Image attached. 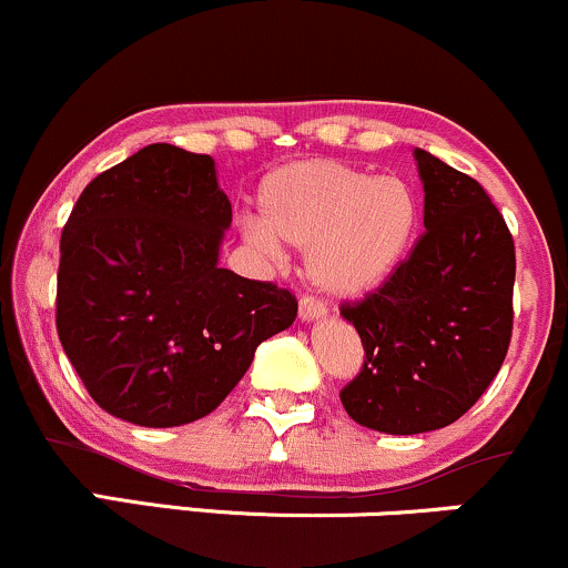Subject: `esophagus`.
I'll list each match as a JSON object with an SVG mask.
<instances>
[{"instance_id":"1","label":"esophagus","mask_w":568,"mask_h":568,"mask_svg":"<svg viewBox=\"0 0 568 568\" xmlns=\"http://www.w3.org/2000/svg\"><path fill=\"white\" fill-rule=\"evenodd\" d=\"M300 318L303 322H322V318L326 316V308L324 303H318L316 297H300Z\"/></svg>"}]
</instances>
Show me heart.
Wrapping results in <instances>:
<instances>
[{"mask_svg":"<svg viewBox=\"0 0 568 568\" xmlns=\"http://www.w3.org/2000/svg\"><path fill=\"white\" fill-rule=\"evenodd\" d=\"M260 215L244 223L252 250L268 257L282 255V244L305 250L311 284L351 300L369 295L398 268L417 229V199L396 175L308 159L263 180Z\"/></svg>","mask_w":568,"mask_h":568,"instance_id":"1","label":"heart"}]
</instances>
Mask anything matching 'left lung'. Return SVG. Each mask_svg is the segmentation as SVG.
I'll list each match as a JSON object with an SVG mask.
<instances>
[{"mask_svg": "<svg viewBox=\"0 0 568 568\" xmlns=\"http://www.w3.org/2000/svg\"><path fill=\"white\" fill-rule=\"evenodd\" d=\"M425 191V233L390 278L343 303L364 366L339 390L364 428L415 436L470 409L510 345L516 246L481 183L415 149Z\"/></svg>", "mask_w": 568, "mask_h": 568, "instance_id": "1", "label": "left lung"}]
</instances>
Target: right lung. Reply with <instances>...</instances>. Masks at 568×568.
Masks as SVG:
<instances>
[{"mask_svg":"<svg viewBox=\"0 0 568 568\" xmlns=\"http://www.w3.org/2000/svg\"><path fill=\"white\" fill-rule=\"evenodd\" d=\"M231 202L215 162L153 143L100 172L60 236L55 324L109 415L175 428L210 415L297 300L220 268Z\"/></svg>","mask_w":568,"mask_h":568,"instance_id":"right-lung-1","label":"right lung"}]
</instances>
